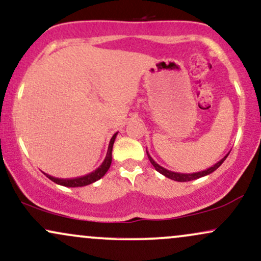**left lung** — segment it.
Listing matches in <instances>:
<instances>
[{
	"mask_svg": "<svg viewBox=\"0 0 261 261\" xmlns=\"http://www.w3.org/2000/svg\"><path fill=\"white\" fill-rule=\"evenodd\" d=\"M146 155H148V158H149V160H150L151 165L154 166L155 170H156L158 172H160V174L164 175V176H165V177L171 178V180L178 181V182H186V181L196 180V178H200L202 176H206V175H210L211 172H213V171H215V170H217L219 166L222 165V163H223L224 160L227 159V156H228V154H227L224 158H222V159L219 160L218 163H216L215 165L211 166V168H208V169L203 170V171L192 172V174H182V172H175V171H171V170H168V169L163 168V166H160L159 164L155 162L153 158L150 156V154H149L148 151H146Z\"/></svg>",
	"mask_w": 261,
	"mask_h": 261,
	"instance_id": "obj_1",
	"label": "left lung"
}]
</instances>
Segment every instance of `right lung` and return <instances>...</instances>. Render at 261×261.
<instances>
[{
  "mask_svg": "<svg viewBox=\"0 0 261 261\" xmlns=\"http://www.w3.org/2000/svg\"><path fill=\"white\" fill-rule=\"evenodd\" d=\"M118 133L113 134V137L110 140V145H108V150L106 154V158H105L103 163L98 166L95 171L90 172V174L85 175V176H80V177H75V178H59V177H54L50 176V175L45 174L46 177L50 178L51 181H54L55 184L61 186H66V187H83V186H87L90 184H93L95 181L99 180L101 177L105 176V174L110 169L111 163H112V148H113V143H115L116 137Z\"/></svg>",
  "mask_w": 261,
  "mask_h": 261,
  "instance_id": "add662e5",
  "label": "right lung"
}]
</instances>
